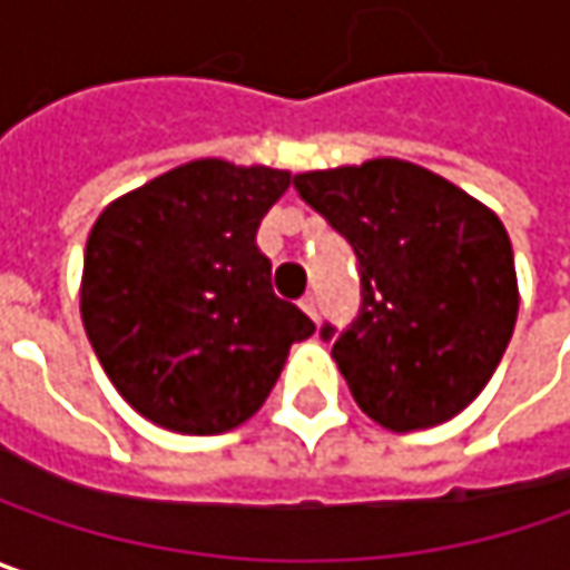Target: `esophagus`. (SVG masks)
Instances as JSON below:
<instances>
[{
  "label": "esophagus",
  "mask_w": 570,
  "mask_h": 570,
  "mask_svg": "<svg viewBox=\"0 0 570 570\" xmlns=\"http://www.w3.org/2000/svg\"><path fill=\"white\" fill-rule=\"evenodd\" d=\"M299 309H303L306 316H309V318H313V322H316V316H318L316 296H303V299H299Z\"/></svg>",
  "instance_id": "esophagus-1"
}]
</instances>
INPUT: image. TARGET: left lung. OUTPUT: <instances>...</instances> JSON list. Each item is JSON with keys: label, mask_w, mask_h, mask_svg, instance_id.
I'll return each instance as SVG.
<instances>
[{"label": "left lung", "mask_w": 570, "mask_h": 570, "mask_svg": "<svg viewBox=\"0 0 570 570\" xmlns=\"http://www.w3.org/2000/svg\"><path fill=\"white\" fill-rule=\"evenodd\" d=\"M293 186L357 257V316L318 328L354 403L390 432L458 416L517 325L503 222L445 177L393 157L299 174Z\"/></svg>", "instance_id": "8db88e82"}]
</instances>
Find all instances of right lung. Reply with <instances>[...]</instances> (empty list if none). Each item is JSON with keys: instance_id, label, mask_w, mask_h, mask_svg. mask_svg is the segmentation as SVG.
Here are the masks:
<instances>
[{"instance_id": "obj_1", "label": "right lung", "mask_w": 570, "mask_h": 570, "mask_svg": "<svg viewBox=\"0 0 570 570\" xmlns=\"http://www.w3.org/2000/svg\"><path fill=\"white\" fill-rule=\"evenodd\" d=\"M286 170L193 160L96 218L80 309L116 390L157 425L218 435L252 419L286 352L316 332L271 286L257 225Z\"/></svg>"}]
</instances>
